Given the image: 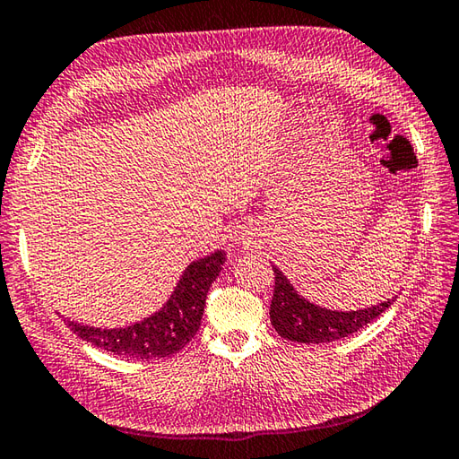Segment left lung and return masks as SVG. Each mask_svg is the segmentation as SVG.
Returning a JSON list of instances; mask_svg holds the SVG:
<instances>
[{
	"label": "left lung",
	"mask_w": 459,
	"mask_h": 459,
	"mask_svg": "<svg viewBox=\"0 0 459 459\" xmlns=\"http://www.w3.org/2000/svg\"><path fill=\"white\" fill-rule=\"evenodd\" d=\"M275 285L270 307L272 325L281 337L299 343H325L342 340L356 333L361 327L374 322L377 316L394 304V299L382 301L368 309L358 311H332L309 304L298 296L288 278L273 265Z\"/></svg>",
	"instance_id": "8db88e82"
}]
</instances>
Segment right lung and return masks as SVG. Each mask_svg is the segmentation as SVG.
I'll use <instances>...</instances> for the list:
<instances>
[{
    "label": "right lung",
    "instance_id": "right-lung-1",
    "mask_svg": "<svg viewBox=\"0 0 459 459\" xmlns=\"http://www.w3.org/2000/svg\"><path fill=\"white\" fill-rule=\"evenodd\" d=\"M223 262H226V254L215 252L187 265L168 304L140 324L122 327V330H101V327L82 325L67 319V327L95 348L111 351L116 356L135 359L174 356L184 350L200 330L207 291L212 281L220 275Z\"/></svg>",
    "mask_w": 459,
    "mask_h": 459
}]
</instances>
